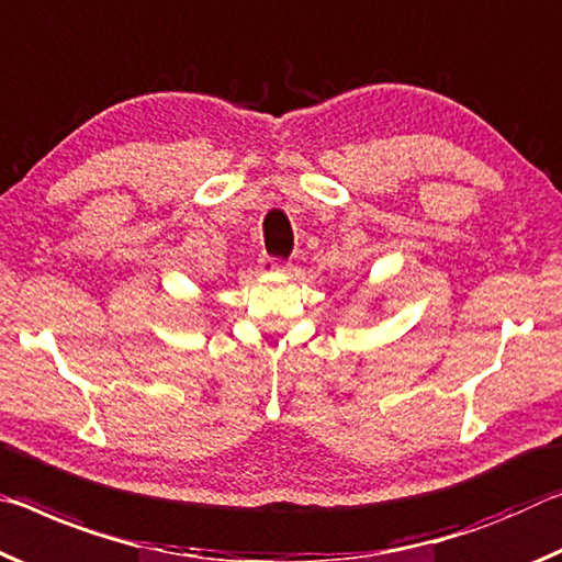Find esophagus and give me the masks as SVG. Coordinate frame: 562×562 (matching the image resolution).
<instances>
[{
    "instance_id": "esophagus-1",
    "label": "esophagus",
    "mask_w": 562,
    "mask_h": 562,
    "mask_svg": "<svg viewBox=\"0 0 562 562\" xmlns=\"http://www.w3.org/2000/svg\"><path fill=\"white\" fill-rule=\"evenodd\" d=\"M286 269H289V263L281 261V259H276V256H263V259H261V271H266V273L286 271Z\"/></svg>"
}]
</instances>
